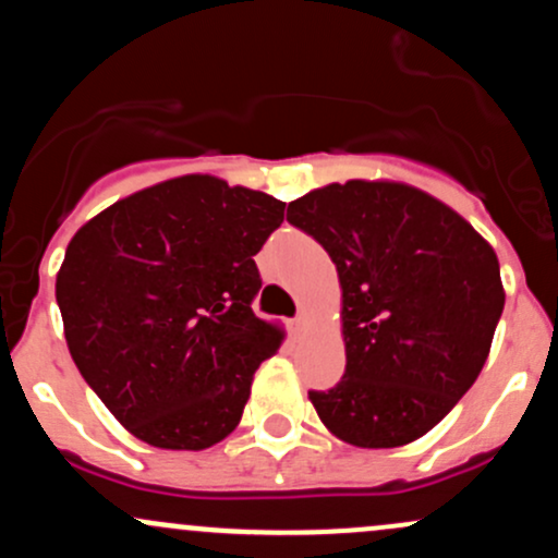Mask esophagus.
I'll return each instance as SVG.
<instances>
[{
    "instance_id": "obj_1",
    "label": "esophagus",
    "mask_w": 558,
    "mask_h": 558,
    "mask_svg": "<svg viewBox=\"0 0 558 558\" xmlns=\"http://www.w3.org/2000/svg\"><path fill=\"white\" fill-rule=\"evenodd\" d=\"M304 328H307V317H304V315L293 317V323H291V330H293V333H302Z\"/></svg>"
}]
</instances>
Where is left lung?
<instances>
[{"label":"left lung","mask_w":558,"mask_h":558,"mask_svg":"<svg viewBox=\"0 0 558 558\" xmlns=\"http://www.w3.org/2000/svg\"><path fill=\"white\" fill-rule=\"evenodd\" d=\"M341 283L347 371L310 391L354 448L424 437L471 389L504 312L498 256L461 214L402 182H333L289 204Z\"/></svg>","instance_id":"left-lung-1"}]
</instances>
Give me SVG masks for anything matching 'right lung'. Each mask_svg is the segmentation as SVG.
I'll list each match as a JSON object with an SVG mask.
<instances>
[{
  "mask_svg": "<svg viewBox=\"0 0 558 558\" xmlns=\"http://www.w3.org/2000/svg\"><path fill=\"white\" fill-rule=\"evenodd\" d=\"M283 201L187 174L92 217L65 248L54 296L84 381L161 450H206L238 426L283 330L259 320L254 256Z\"/></svg>",
  "mask_w": 558,
  "mask_h": 558,
  "instance_id": "1",
  "label": "right lung"
}]
</instances>
